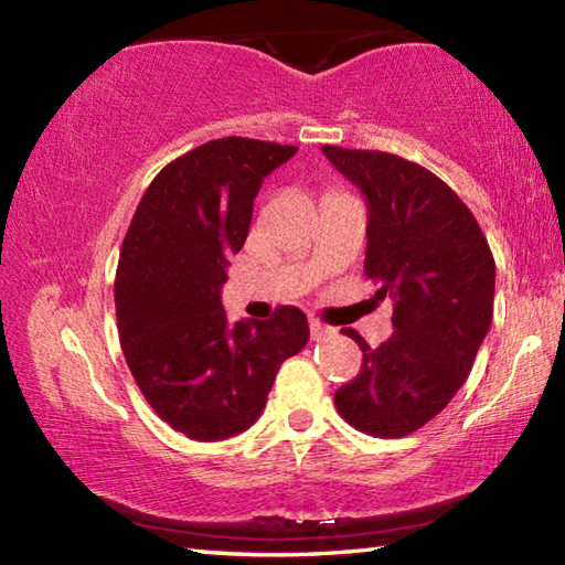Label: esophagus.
Instances as JSON below:
<instances>
[{
	"label": "esophagus",
	"mask_w": 565,
	"mask_h": 565,
	"mask_svg": "<svg viewBox=\"0 0 565 565\" xmlns=\"http://www.w3.org/2000/svg\"><path fill=\"white\" fill-rule=\"evenodd\" d=\"M309 329H311V339H327V337H333L337 333V329L329 327V323H323L321 319L317 317H309Z\"/></svg>",
	"instance_id": "34e87169"
}]
</instances>
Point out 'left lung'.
Segmentation results:
<instances>
[{"instance_id":"obj_1","label":"left lung","mask_w":565,"mask_h":565,"mask_svg":"<svg viewBox=\"0 0 565 565\" xmlns=\"http://www.w3.org/2000/svg\"><path fill=\"white\" fill-rule=\"evenodd\" d=\"M369 202L366 269L394 299V333L371 349L359 331V376L333 401L359 431L401 438L441 414L471 374L493 317L495 264L456 191L434 171L386 151L323 147Z\"/></svg>"}]
</instances>
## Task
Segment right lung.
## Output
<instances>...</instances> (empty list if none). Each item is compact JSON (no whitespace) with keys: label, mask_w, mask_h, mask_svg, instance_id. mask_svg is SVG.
Listing matches in <instances>:
<instances>
[{"label":"right lung","mask_w":565,"mask_h":565,"mask_svg":"<svg viewBox=\"0 0 565 565\" xmlns=\"http://www.w3.org/2000/svg\"><path fill=\"white\" fill-rule=\"evenodd\" d=\"M294 154L276 141H206L159 171L124 236L114 279L124 359L154 414L194 441L246 431L281 363L309 341L296 306L232 327L218 296L264 177Z\"/></svg>","instance_id":"obj_1"}]
</instances>
